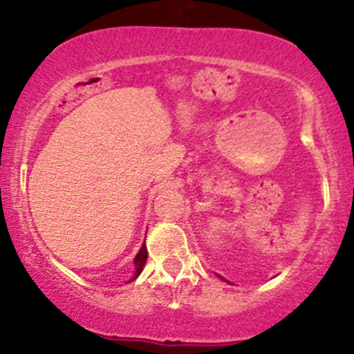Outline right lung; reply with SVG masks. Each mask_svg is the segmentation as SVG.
I'll return each instance as SVG.
<instances>
[{"instance_id":"obj_1","label":"right lung","mask_w":354,"mask_h":354,"mask_svg":"<svg viewBox=\"0 0 354 354\" xmlns=\"http://www.w3.org/2000/svg\"><path fill=\"white\" fill-rule=\"evenodd\" d=\"M146 261H147V249H146V244H142L140 251L137 252L136 259H133V263H136V274H133V280H136V278L139 277L140 271H142L144 265H146Z\"/></svg>"}]
</instances>
